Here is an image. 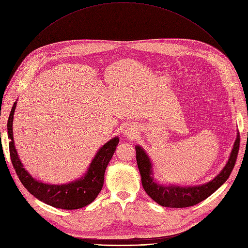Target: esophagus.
<instances>
[{
    "label": "esophagus",
    "mask_w": 248,
    "mask_h": 248,
    "mask_svg": "<svg viewBox=\"0 0 248 248\" xmlns=\"http://www.w3.org/2000/svg\"><path fill=\"white\" fill-rule=\"evenodd\" d=\"M125 133H127V134H128V133H129V130H126V132H125ZM132 134H133V133H132Z\"/></svg>",
    "instance_id": "34e87169"
}]
</instances>
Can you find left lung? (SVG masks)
<instances>
[{
    "mask_svg": "<svg viewBox=\"0 0 248 248\" xmlns=\"http://www.w3.org/2000/svg\"><path fill=\"white\" fill-rule=\"evenodd\" d=\"M239 142L240 138L238 132L229 161L220 171V173L217 174V176H216L212 181L193 187H181L174 185L165 186L157 183L153 177L152 163L148 155L142 147L137 145V162L140 172L143 189L153 201L163 207L187 208L195 206L210 197L229 179L237 158Z\"/></svg>",
    "mask_w": 248,
    "mask_h": 248,
    "instance_id": "left-lung-1",
    "label": "left lung"
}]
</instances>
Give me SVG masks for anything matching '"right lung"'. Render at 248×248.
I'll return each instance as SVG.
<instances>
[{"label": "right lung", "mask_w": 248, "mask_h": 248, "mask_svg": "<svg viewBox=\"0 0 248 248\" xmlns=\"http://www.w3.org/2000/svg\"><path fill=\"white\" fill-rule=\"evenodd\" d=\"M16 107V102L12 108L8 120V138L11 140L9 143L11 160L21 184L36 199L54 208L76 210L91 204L103 188L105 171L115 153L120 141L119 138L111 139L99 149L86 174L80 179L62 185L42 183L32 178L24 168L16 150L13 137V120Z\"/></svg>", "instance_id": "1"}]
</instances>
